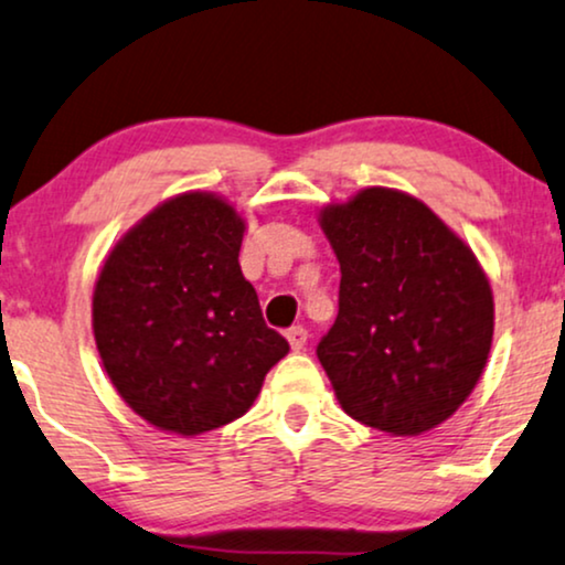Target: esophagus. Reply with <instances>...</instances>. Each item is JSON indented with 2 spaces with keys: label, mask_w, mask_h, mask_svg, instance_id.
Here are the masks:
<instances>
[{
  "label": "esophagus",
  "mask_w": 565,
  "mask_h": 565,
  "mask_svg": "<svg viewBox=\"0 0 565 565\" xmlns=\"http://www.w3.org/2000/svg\"><path fill=\"white\" fill-rule=\"evenodd\" d=\"M287 339H289V347L295 349V352H302V349L307 347V328H302V326L289 328Z\"/></svg>",
  "instance_id": "1"
}]
</instances>
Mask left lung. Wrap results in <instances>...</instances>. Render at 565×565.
<instances>
[{"label": "left lung", "instance_id": "8db88e82", "mask_svg": "<svg viewBox=\"0 0 565 565\" xmlns=\"http://www.w3.org/2000/svg\"><path fill=\"white\" fill-rule=\"evenodd\" d=\"M341 266L339 316L318 360L356 423L433 430L467 402L492 344V291L475 253L423 200L367 188L320 211Z\"/></svg>", "mask_w": 565, "mask_h": 565}]
</instances>
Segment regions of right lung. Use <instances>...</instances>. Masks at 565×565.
<instances>
[{
	"label": "right lung",
	"mask_w": 565,
	"mask_h": 565,
	"mask_svg": "<svg viewBox=\"0 0 565 565\" xmlns=\"http://www.w3.org/2000/svg\"><path fill=\"white\" fill-rule=\"evenodd\" d=\"M245 221L213 192L161 203L114 245L93 335L114 388L167 433L200 435L253 406L289 344L242 276Z\"/></svg>",
	"instance_id": "right-lung-1"
}]
</instances>
